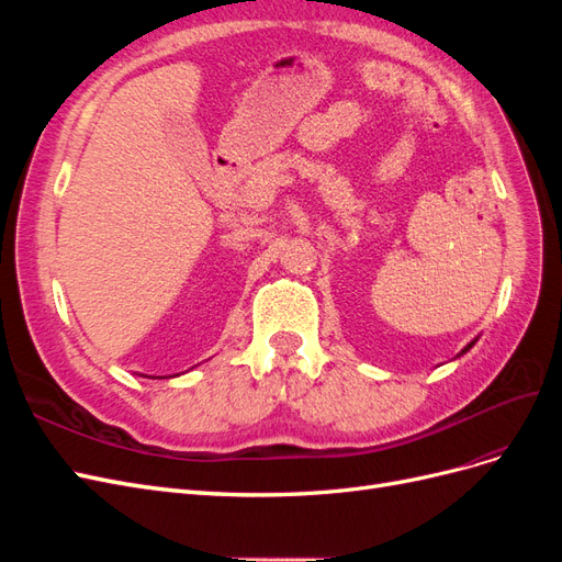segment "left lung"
<instances>
[{
  "label": "left lung",
  "instance_id": "8db88e82",
  "mask_svg": "<svg viewBox=\"0 0 562 562\" xmlns=\"http://www.w3.org/2000/svg\"><path fill=\"white\" fill-rule=\"evenodd\" d=\"M473 345H475V339H473V342H469V345H467V347H464V349H462V353H467V351H469V349H471V347H473Z\"/></svg>",
  "mask_w": 562,
  "mask_h": 562
}]
</instances>
